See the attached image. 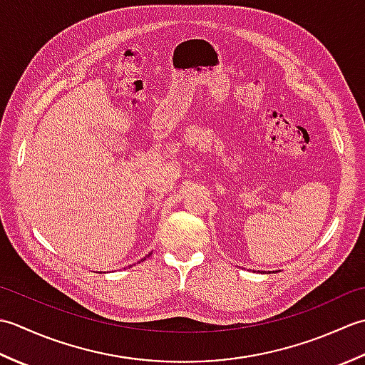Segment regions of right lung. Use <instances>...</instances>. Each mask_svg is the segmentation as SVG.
Masks as SVG:
<instances>
[{
	"label": "right lung",
	"mask_w": 365,
	"mask_h": 365,
	"mask_svg": "<svg viewBox=\"0 0 365 365\" xmlns=\"http://www.w3.org/2000/svg\"><path fill=\"white\" fill-rule=\"evenodd\" d=\"M147 257H150V254H147V255H145V257H144V259H141V262H143V260H145V259H147Z\"/></svg>",
	"instance_id": "right-lung-1"
}]
</instances>
